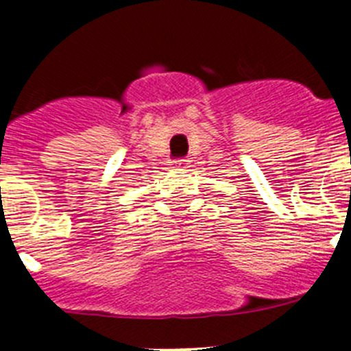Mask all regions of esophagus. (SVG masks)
Segmentation results:
<instances>
[{"mask_svg": "<svg viewBox=\"0 0 351 351\" xmlns=\"http://www.w3.org/2000/svg\"><path fill=\"white\" fill-rule=\"evenodd\" d=\"M173 163H176V165H179V167H184L186 165V160H176V161H173Z\"/></svg>", "mask_w": 351, "mask_h": 351, "instance_id": "34e87169", "label": "esophagus"}]
</instances>
